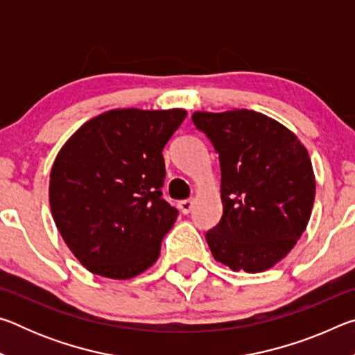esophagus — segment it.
Instances as JSON below:
<instances>
[{"instance_id": "1", "label": "esophagus", "mask_w": 355, "mask_h": 355, "mask_svg": "<svg viewBox=\"0 0 355 355\" xmlns=\"http://www.w3.org/2000/svg\"><path fill=\"white\" fill-rule=\"evenodd\" d=\"M192 207H194V202L189 200V199L178 202V208H180V211H182L183 214H188L191 209H192Z\"/></svg>"}]
</instances>
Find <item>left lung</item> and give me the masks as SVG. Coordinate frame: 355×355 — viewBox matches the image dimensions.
I'll return each instance as SVG.
<instances>
[{
	"label": "left lung",
	"instance_id": "left-lung-1",
	"mask_svg": "<svg viewBox=\"0 0 355 355\" xmlns=\"http://www.w3.org/2000/svg\"><path fill=\"white\" fill-rule=\"evenodd\" d=\"M220 164L219 224L207 232L216 261L263 272L296 245L310 220L315 173L307 148L277 120L250 110L192 114Z\"/></svg>",
	"mask_w": 355,
	"mask_h": 355
}]
</instances>
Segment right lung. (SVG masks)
<instances>
[{
	"label": "right lung",
	"instance_id": "right-lung-1",
	"mask_svg": "<svg viewBox=\"0 0 355 355\" xmlns=\"http://www.w3.org/2000/svg\"><path fill=\"white\" fill-rule=\"evenodd\" d=\"M184 110H111L59 150L50 207L65 244L87 271L127 280L158 260L178 211L163 199V148Z\"/></svg>",
	"mask_w": 355,
	"mask_h": 355
}]
</instances>
